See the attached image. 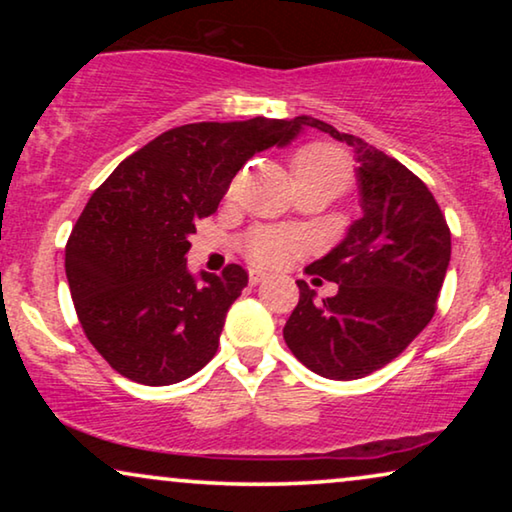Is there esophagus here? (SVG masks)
Returning a JSON list of instances; mask_svg holds the SVG:
<instances>
[{"label":"esophagus","mask_w":512,"mask_h":512,"mask_svg":"<svg viewBox=\"0 0 512 512\" xmlns=\"http://www.w3.org/2000/svg\"><path fill=\"white\" fill-rule=\"evenodd\" d=\"M261 282H265V272H261V270H249V284L256 286V284H261Z\"/></svg>","instance_id":"esophagus-1"}]
</instances>
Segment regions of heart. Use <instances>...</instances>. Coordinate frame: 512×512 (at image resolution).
Here are the masks:
<instances>
[{
    "mask_svg": "<svg viewBox=\"0 0 512 512\" xmlns=\"http://www.w3.org/2000/svg\"><path fill=\"white\" fill-rule=\"evenodd\" d=\"M291 170L296 184L324 186L335 195L347 191L352 184V160L345 149L331 142L300 146L291 158ZM298 249L300 244L296 235L279 228H256L242 240L244 256L258 268H279L293 254H298Z\"/></svg>",
    "mask_w": 512,
    "mask_h": 512,
    "instance_id": "1",
    "label": "heart"
}]
</instances>
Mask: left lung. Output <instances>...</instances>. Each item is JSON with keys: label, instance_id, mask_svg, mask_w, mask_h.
<instances>
[{"label": "left lung", "instance_id": "left-lung-1", "mask_svg": "<svg viewBox=\"0 0 512 512\" xmlns=\"http://www.w3.org/2000/svg\"><path fill=\"white\" fill-rule=\"evenodd\" d=\"M300 128L354 146L363 216L307 272L338 284L319 303L305 282L284 326L293 356L328 380H359L387 366L424 331L450 265V226L426 184L396 158L319 118Z\"/></svg>", "mask_w": 512, "mask_h": 512}]
</instances>
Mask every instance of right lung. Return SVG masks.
<instances>
[{"label":"right lung","instance_id":"right-lung-1","mask_svg":"<svg viewBox=\"0 0 512 512\" xmlns=\"http://www.w3.org/2000/svg\"><path fill=\"white\" fill-rule=\"evenodd\" d=\"M298 130L296 118L263 116L181 125L125 158L90 195L65 270L83 333L116 373L165 387L212 361L249 275L230 263L195 282L188 235L256 151L289 144Z\"/></svg>","mask_w":512,"mask_h":512}]
</instances>
